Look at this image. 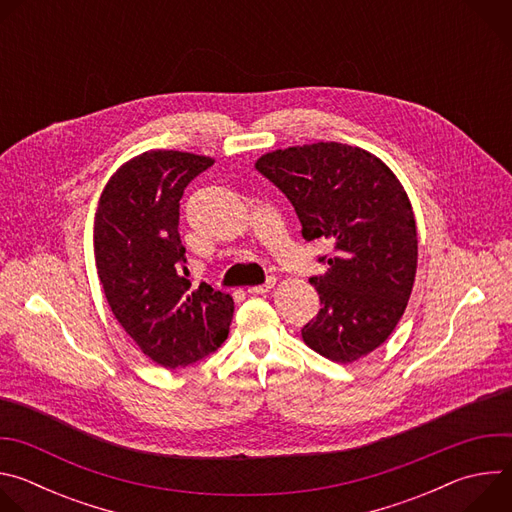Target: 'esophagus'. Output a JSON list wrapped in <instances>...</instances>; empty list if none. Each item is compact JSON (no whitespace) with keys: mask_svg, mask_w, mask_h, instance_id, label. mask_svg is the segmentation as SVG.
I'll return each instance as SVG.
<instances>
[{"mask_svg":"<svg viewBox=\"0 0 512 512\" xmlns=\"http://www.w3.org/2000/svg\"><path fill=\"white\" fill-rule=\"evenodd\" d=\"M275 285V279H269L267 283H263V285H253V287H249L247 291L251 296H261V294H267V291H271V287Z\"/></svg>","mask_w":512,"mask_h":512,"instance_id":"34e87169","label":"esophagus"}]
</instances>
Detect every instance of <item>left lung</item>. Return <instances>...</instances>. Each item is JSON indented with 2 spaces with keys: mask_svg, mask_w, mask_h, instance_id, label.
<instances>
[{
  "mask_svg": "<svg viewBox=\"0 0 512 512\" xmlns=\"http://www.w3.org/2000/svg\"><path fill=\"white\" fill-rule=\"evenodd\" d=\"M255 168L296 208L306 241L332 245L310 277L320 312L302 328L304 342L334 362L379 348L401 320L417 269V229L397 176L373 154L318 141L275 150Z\"/></svg>",
  "mask_w": 512,
  "mask_h": 512,
  "instance_id": "left-lung-1",
  "label": "left lung"
}]
</instances>
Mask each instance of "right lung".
I'll list each match as a JSON object with an SVG mask.
<instances>
[{"mask_svg":"<svg viewBox=\"0 0 512 512\" xmlns=\"http://www.w3.org/2000/svg\"><path fill=\"white\" fill-rule=\"evenodd\" d=\"M212 158L152 150L123 164L95 214V261L117 322L156 364L182 369L229 336L235 302L206 281L192 285L180 241L184 188Z\"/></svg>","mask_w":512,"mask_h":512,"instance_id":"right-lung-1","label":"right lung"}]
</instances>
